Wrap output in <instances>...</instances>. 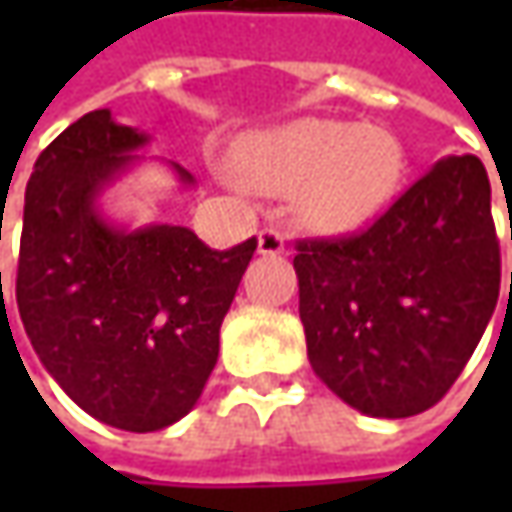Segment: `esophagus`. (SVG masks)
Returning <instances> with one entry per match:
<instances>
[{"mask_svg": "<svg viewBox=\"0 0 512 512\" xmlns=\"http://www.w3.org/2000/svg\"><path fill=\"white\" fill-rule=\"evenodd\" d=\"M282 250H285V233L276 230V227H265V230L259 233V253H262V256H276V253H282Z\"/></svg>", "mask_w": 512, "mask_h": 512, "instance_id": "obj_1", "label": "esophagus"}]
</instances>
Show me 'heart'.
Returning a JSON list of instances; mask_svg holds the SVG:
<instances>
[{
  "label": "heart",
  "mask_w": 512,
  "mask_h": 512,
  "mask_svg": "<svg viewBox=\"0 0 512 512\" xmlns=\"http://www.w3.org/2000/svg\"><path fill=\"white\" fill-rule=\"evenodd\" d=\"M233 168L265 193L299 190V210L310 225L342 230L387 202L402 176L404 150L384 128L299 119L245 139Z\"/></svg>",
  "instance_id": "obj_1"
}]
</instances>
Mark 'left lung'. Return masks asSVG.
<instances>
[{
    "instance_id": "obj_1",
    "label": "left lung",
    "mask_w": 512,
    "mask_h": 512,
    "mask_svg": "<svg viewBox=\"0 0 512 512\" xmlns=\"http://www.w3.org/2000/svg\"><path fill=\"white\" fill-rule=\"evenodd\" d=\"M296 250L310 367L364 416L439 402L499 302L490 179L470 153L436 162L362 233Z\"/></svg>"
}]
</instances>
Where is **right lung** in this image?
I'll return each mask as SVG.
<instances>
[{
	"label": "right lung",
	"instance_id": "right-lung-1",
	"mask_svg": "<svg viewBox=\"0 0 512 512\" xmlns=\"http://www.w3.org/2000/svg\"><path fill=\"white\" fill-rule=\"evenodd\" d=\"M148 142L108 108L62 130L30 173L16 273L39 362L85 413L130 433L196 407L256 250V239L210 250L190 227L113 222L102 196L145 162L136 150ZM168 168L193 187L185 168Z\"/></svg>",
	"mask_w": 512,
	"mask_h": 512
}]
</instances>
